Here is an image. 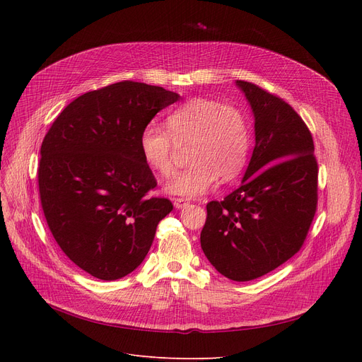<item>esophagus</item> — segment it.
<instances>
[{"instance_id": "1", "label": "esophagus", "mask_w": 362, "mask_h": 362, "mask_svg": "<svg viewBox=\"0 0 362 362\" xmlns=\"http://www.w3.org/2000/svg\"><path fill=\"white\" fill-rule=\"evenodd\" d=\"M189 202L183 198H175V208H177V210H182V208L187 206Z\"/></svg>"}]
</instances>
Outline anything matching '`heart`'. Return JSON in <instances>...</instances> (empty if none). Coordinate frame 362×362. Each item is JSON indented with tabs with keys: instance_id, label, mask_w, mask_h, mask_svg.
Instances as JSON below:
<instances>
[{
	"instance_id": "b5f03b06",
	"label": "heart",
	"mask_w": 362,
	"mask_h": 362,
	"mask_svg": "<svg viewBox=\"0 0 362 362\" xmlns=\"http://www.w3.org/2000/svg\"><path fill=\"white\" fill-rule=\"evenodd\" d=\"M168 132L151 123L139 139L146 165L161 176L175 171L176 146L191 145L187 163L192 164L164 185V192L197 198L206 194L220 177L233 180L245 165L250 149V130L243 112L216 100L194 98L167 117Z\"/></svg>"
}]
</instances>
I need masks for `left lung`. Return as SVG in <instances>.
I'll return each instance as SVG.
<instances>
[{"mask_svg": "<svg viewBox=\"0 0 362 362\" xmlns=\"http://www.w3.org/2000/svg\"><path fill=\"white\" fill-rule=\"evenodd\" d=\"M252 114L255 146L240 186L206 204L201 248L235 281L267 274L292 258L317 208L313 136L298 112L259 86L236 81Z\"/></svg>", "mask_w": 362, "mask_h": 362, "instance_id": "8db88e82", "label": "left lung"}]
</instances>
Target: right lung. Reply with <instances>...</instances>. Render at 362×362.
Listing matches in <instances>:
<instances>
[{"label":"right lung","mask_w":362,"mask_h":362,"mask_svg":"<svg viewBox=\"0 0 362 362\" xmlns=\"http://www.w3.org/2000/svg\"><path fill=\"white\" fill-rule=\"evenodd\" d=\"M180 95L124 81L90 90L55 119L41 146L40 195L49 230L83 272L117 280L138 269L173 205L142 158V130Z\"/></svg>","instance_id":"add662e5"}]
</instances>
